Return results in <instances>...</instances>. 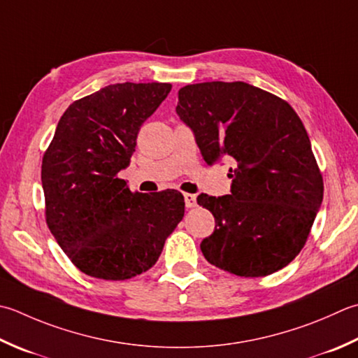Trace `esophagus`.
I'll return each mask as SVG.
<instances>
[{"instance_id":"1","label":"esophagus","mask_w":358,"mask_h":358,"mask_svg":"<svg viewBox=\"0 0 358 358\" xmlns=\"http://www.w3.org/2000/svg\"><path fill=\"white\" fill-rule=\"evenodd\" d=\"M185 203H186V208H195L197 206V197L192 194H185Z\"/></svg>"}]
</instances>
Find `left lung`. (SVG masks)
<instances>
[{
    "mask_svg": "<svg viewBox=\"0 0 358 358\" xmlns=\"http://www.w3.org/2000/svg\"><path fill=\"white\" fill-rule=\"evenodd\" d=\"M177 115L208 164L234 159L231 194L199 195L215 219L200 243L209 264L237 276H267L303 250L323 201L310 139L289 103L245 82H203L178 91Z\"/></svg>",
    "mask_w": 358,
    "mask_h": 358,
    "instance_id": "left-lung-1",
    "label": "left lung"
}]
</instances>
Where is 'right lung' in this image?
<instances>
[{
    "instance_id": "1",
    "label": "right lung",
    "mask_w": 358,
    "mask_h": 358,
    "mask_svg": "<svg viewBox=\"0 0 358 358\" xmlns=\"http://www.w3.org/2000/svg\"><path fill=\"white\" fill-rule=\"evenodd\" d=\"M171 83H115L73 102L41 163L46 223L88 276L124 281L155 265L185 215L181 192H131L117 173Z\"/></svg>"
}]
</instances>
